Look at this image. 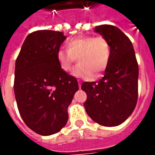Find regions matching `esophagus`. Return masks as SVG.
<instances>
[{
    "label": "esophagus",
    "mask_w": 155,
    "mask_h": 155,
    "mask_svg": "<svg viewBox=\"0 0 155 155\" xmlns=\"http://www.w3.org/2000/svg\"><path fill=\"white\" fill-rule=\"evenodd\" d=\"M79 87L80 88L81 87V82H80V81H79Z\"/></svg>",
    "instance_id": "34e87169"
}]
</instances>
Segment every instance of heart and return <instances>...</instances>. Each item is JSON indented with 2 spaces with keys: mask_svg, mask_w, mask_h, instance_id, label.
<instances>
[{
  "mask_svg": "<svg viewBox=\"0 0 155 155\" xmlns=\"http://www.w3.org/2000/svg\"><path fill=\"white\" fill-rule=\"evenodd\" d=\"M66 50L58 51L56 57L61 68L65 72L73 69L78 58L80 64L74 68L73 74L76 77L91 79L107 68L111 57V46L104 36H82L71 39Z\"/></svg>",
  "mask_w": 155,
  "mask_h": 155,
  "instance_id": "heart-1",
  "label": "heart"
}]
</instances>
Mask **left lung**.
I'll return each mask as SVG.
<instances>
[{
    "label": "left lung",
    "mask_w": 155,
    "mask_h": 155,
    "mask_svg": "<svg viewBox=\"0 0 155 155\" xmlns=\"http://www.w3.org/2000/svg\"><path fill=\"white\" fill-rule=\"evenodd\" d=\"M94 31L109 41L111 57L102 79L81 84L87 94L84 106L94 122L103 126H117L130 117L136 106L139 66L133 45L118 27L102 25L96 26Z\"/></svg>",
    "instance_id": "8db88e82"
}]
</instances>
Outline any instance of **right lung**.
<instances>
[{
  "mask_svg": "<svg viewBox=\"0 0 155 155\" xmlns=\"http://www.w3.org/2000/svg\"><path fill=\"white\" fill-rule=\"evenodd\" d=\"M65 39L63 32H32L15 61L18 110L25 124L44 136L57 133L66 124L68 106L79 90L76 78L61 69L56 57Z\"/></svg>",
  "mask_w": 155,
  "mask_h": 155,
  "instance_id": "obj_1",
  "label": "right lung"
}]
</instances>
